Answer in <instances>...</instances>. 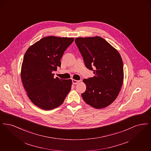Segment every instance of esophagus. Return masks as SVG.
Returning a JSON list of instances; mask_svg holds the SVG:
<instances>
[{"instance_id": "esophagus-1", "label": "esophagus", "mask_w": 151, "mask_h": 151, "mask_svg": "<svg viewBox=\"0 0 151 151\" xmlns=\"http://www.w3.org/2000/svg\"><path fill=\"white\" fill-rule=\"evenodd\" d=\"M72 83L73 84H78V83H79V80H75V79H72Z\"/></svg>"}]
</instances>
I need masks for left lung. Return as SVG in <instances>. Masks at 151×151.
<instances>
[{
  "instance_id": "1",
  "label": "left lung",
  "mask_w": 151,
  "mask_h": 151,
  "mask_svg": "<svg viewBox=\"0 0 151 151\" xmlns=\"http://www.w3.org/2000/svg\"><path fill=\"white\" fill-rule=\"evenodd\" d=\"M75 42L86 68L94 74L93 78L83 80L86 88L82 98L96 109L105 108L115 100L121 91L124 76L122 58L100 37H79Z\"/></svg>"
}]
</instances>
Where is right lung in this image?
<instances>
[{
	"instance_id": "1",
	"label": "right lung",
	"mask_w": 151,
	"mask_h": 151,
	"mask_svg": "<svg viewBox=\"0 0 151 151\" xmlns=\"http://www.w3.org/2000/svg\"><path fill=\"white\" fill-rule=\"evenodd\" d=\"M73 38L48 36L30 46L22 63V82L30 101L49 110L61 105L71 89V79L54 78L60 59Z\"/></svg>"
}]
</instances>
